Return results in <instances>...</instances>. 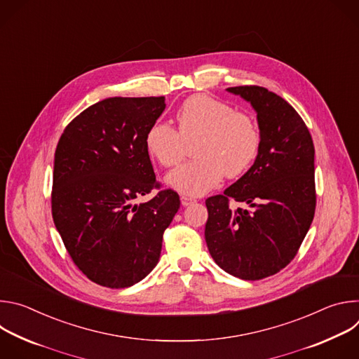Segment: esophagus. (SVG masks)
I'll use <instances>...</instances> for the list:
<instances>
[{
  "mask_svg": "<svg viewBox=\"0 0 359 359\" xmlns=\"http://www.w3.org/2000/svg\"><path fill=\"white\" fill-rule=\"evenodd\" d=\"M180 200H182V204H183V206H190V204H193V203L196 201V198L189 197V196H182V197H180Z\"/></svg>",
  "mask_w": 359,
  "mask_h": 359,
  "instance_id": "34e87169",
  "label": "esophagus"
}]
</instances>
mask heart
<instances>
[{
  "mask_svg": "<svg viewBox=\"0 0 359 359\" xmlns=\"http://www.w3.org/2000/svg\"><path fill=\"white\" fill-rule=\"evenodd\" d=\"M177 130L153 123L144 136L149 155L165 168L176 166L186 155V143L197 140L193 162L172 170L166 182L175 190L200 196L217 186L223 176H241L259 155L262 135L254 119L206 93L189 96L175 114Z\"/></svg>",
  "mask_w": 359,
  "mask_h": 359,
  "instance_id": "1",
  "label": "heart"
}]
</instances>
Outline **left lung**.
<instances>
[{
    "label": "left lung",
    "instance_id": "8db88e82",
    "mask_svg": "<svg viewBox=\"0 0 359 359\" xmlns=\"http://www.w3.org/2000/svg\"><path fill=\"white\" fill-rule=\"evenodd\" d=\"M227 90L257 112L262 144L254 165L223 194L206 200L204 237L220 269L255 281L290 264L313 223L316 149L309 128L281 96L255 85ZM230 201L249 208L234 210Z\"/></svg>",
    "mask_w": 359,
    "mask_h": 359
}]
</instances>
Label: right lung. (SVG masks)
I'll use <instances>...</instances> for the list:
<instances>
[{
    "label": "right lung",
    "mask_w": 359,
    "mask_h": 359,
    "mask_svg": "<svg viewBox=\"0 0 359 359\" xmlns=\"http://www.w3.org/2000/svg\"><path fill=\"white\" fill-rule=\"evenodd\" d=\"M165 96L108 97L64 130L54 161L53 219L75 266L93 283L126 288L156 267L163 233L180 208L161 189L144 146Z\"/></svg>",
    "instance_id": "obj_1"
}]
</instances>
